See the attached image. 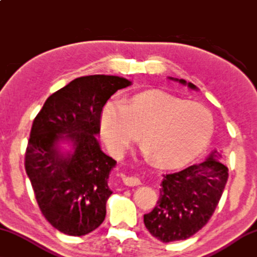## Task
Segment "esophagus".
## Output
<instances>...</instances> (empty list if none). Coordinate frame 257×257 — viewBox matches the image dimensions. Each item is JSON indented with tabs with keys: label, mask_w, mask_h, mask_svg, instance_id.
Listing matches in <instances>:
<instances>
[{
	"label": "esophagus",
	"mask_w": 257,
	"mask_h": 257,
	"mask_svg": "<svg viewBox=\"0 0 257 257\" xmlns=\"http://www.w3.org/2000/svg\"><path fill=\"white\" fill-rule=\"evenodd\" d=\"M123 181L125 185L127 186H137V185H140V179L136 176H123Z\"/></svg>",
	"instance_id": "obj_1"
}]
</instances>
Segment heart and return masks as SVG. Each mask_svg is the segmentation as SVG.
<instances>
[{"instance_id": "obj_1", "label": "heart", "mask_w": 257, "mask_h": 257, "mask_svg": "<svg viewBox=\"0 0 257 257\" xmlns=\"http://www.w3.org/2000/svg\"><path fill=\"white\" fill-rule=\"evenodd\" d=\"M101 132L117 154L136 139L144 153L162 167H179L206 148L214 133V117L206 105L148 90L124 101H108L100 117Z\"/></svg>"}]
</instances>
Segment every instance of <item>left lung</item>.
Here are the masks:
<instances>
[{"instance_id":"obj_1","label":"left lung","mask_w":257,"mask_h":257,"mask_svg":"<svg viewBox=\"0 0 257 257\" xmlns=\"http://www.w3.org/2000/svg\"><path fill=\"white\" fill-rule=\"evenodd\" d=\"M179 82L186 85L184 79ZM188 87L196 88L192 82ZM220 160V154L214 151L203 163L163 175L157 204L144 216L153 236L162 242L185 240L208 223L228 178V169Z\"/></svg>"}]
</instances>
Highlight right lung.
Here are the masks:
<instances>
[{"label": "right lung", "instance_id": "1", "mask_svg": "<svg viewBox=\"0 0 257 257\" xmlns=\"http://www.w3.org/2000/svg\"><path fill=\"white\" fill-rule=\"evenodd\" d=\"M130 85L116 76L77 78L51 94L34 118L25 170L42 215L62 233L85 235L105 218L109 173L117 162L101 151L96 134L106 101ZM60 140L72 142L74 152L61 153Z\"/></svg>", "mask_w": 257, "mask_h": 257}]
</instances>
